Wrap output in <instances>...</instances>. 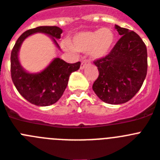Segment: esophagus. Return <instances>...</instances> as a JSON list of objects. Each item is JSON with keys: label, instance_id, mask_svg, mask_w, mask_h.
I'll use <instances>...</instances> for the list:
<instances>
[{"label": "esophagus", "instance_id": "esophagus-1", "mask_svg": "<svg viewBox=\"0 0 160 160\" xmlns=\"http://www.w3.org/2000/svg\"><path fill=\"white\" fill-rule=\"evenodd\" d=\"M89 64V61L87 59H84L81 61V64H80V69H84L87 65Z\"/></svg>", "mask_w": 160, "mask_h": 160}]
</instances>
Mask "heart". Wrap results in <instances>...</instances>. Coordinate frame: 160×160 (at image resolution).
Listing matches in <instances>:
<instances>
[{
    "instance_id": "1",
    "label": "heart",
    "mask_w": 160,
    "mask_h": 160,
    "mask_svg": "<svg viewBox=\"0 0 160 160\" xmlns=\"http://www.w3.org/2000/svg\"><path fill=\"white\" fill-rule=\"evenodd\" d=\"M115 41V32L109 28H102L93 31L78 32L68 42H62L63 49L68 51L87 53L95 58L107 56L113 47Z\"/></svg>"
}]
</instances>
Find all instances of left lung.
I'll return each instance as SVG.
<instances>
[{
    "instance_id": "obj_1",
    "label": "left lung",
    "mask_w": 160,
    "mask_h": 160,
    "mask_svg": "<svg viewBox=\"0 0 160 160\" xmlns=\"http://www.w3.org/2000/svg\"><path fill=\"white\" fill-rule=\"evenodd\" d=\"M120 37L107 56L95 60L99 76L92 89L103 102L122 104L140 90L147 73V49L133 31L115 25Z\"/></svg>"
}]
</instances>
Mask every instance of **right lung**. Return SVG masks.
Masks as SVG:
<instances>
[{"label": "right lung", "mask_w": 160, "mask_h": 160, "mask_svg": "<svg viewBox=\"0 0 160 160\" xmlns=\"http://www.w3.org/2000/svg\"><path fill=\"white\" fill-rule=\"evenodd\" d=\"M37 32L49 35L56 46L59 47L54 39H60L62 33L58 27L42 26L26 31L18 37L11 51L10 72L14 86L24 98L36 106L46 107L59 100L68 86L70 75L80 68V62L68 63L57 58L40 73L25 72L18 61V50L22 41Z\"/></svg>", "instance_id": "1"}]
</instances>
